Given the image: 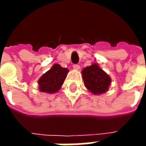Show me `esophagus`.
Masks as SVG:
<instances>
[{
  "mask_svg": "<svg viewBox=\"0 0 146 146\" xmlns=\"http://www.w3.org/2000/svg\"><path fill=\"white\" fill-rule=\"evenodd\" d=\"M73 69H74V70H80V68L78 64H74V65L73 66Z\"/></svg>",
  "mask_w": 146,
  "mask_h": 146,
  "instance_id": "esophagus-1",
  "label": "esophagus"
}]
</instances>
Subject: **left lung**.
Masks as SVG:
<instances>
[{
	"instance_id": "obj_1",
	"label": "left lung",
	"mask_w": 146,
	"mask_h": 146,
	"mask_svg": "<svg viewBox=\"0 0 146 146\" xmlns=\"http://www.w3.org/2000/svg\"><path fill=\"white\" fill-rule=\"evenodd\" d=\"M82 76L84 85L92 94L100 95L108 91L111 78L98 64L94 63L84 68L82 70Z\"/></svg>"
}]
</instances>
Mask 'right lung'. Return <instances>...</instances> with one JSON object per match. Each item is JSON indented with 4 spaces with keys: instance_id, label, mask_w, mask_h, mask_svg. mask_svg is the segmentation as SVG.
<instances>
[{
    "instance_id": "obj_1",
    "label": "right lung",
    "mask_w": 146,
    "mask_h": 146,
    "mask_svg": "<svg viewBox=\"0 0 146 146\" xmlns=\"http://www.w3.org/2000/svg\"><path fill=\"white\" fill-rule=\"evenodd\" d=\"M68 72L69 70L66 68H62L58 64L53 65V66L39 79V90L49 94L57 92L63 84Z\"/></svg>"
}]
</instances>
